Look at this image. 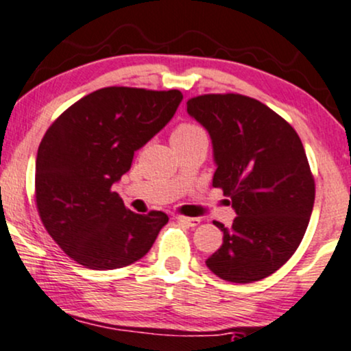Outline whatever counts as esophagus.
<instances>
[{
  "mask_svg": "<svg viewBox=\"0 0 351 351\" xmlns=\"http://www.w3.org/2000/svg\"><path fill=\"white\" fill-rule=\"evenodd\" d=\"M176 221L178 222H181V223H186L188 227H196V226H199V219H196V217H184V216H178L176 217Z\"/></svg>",
  "mask_w": 351,
  "mask_h": 351,
  "instance_id": "esophagus-1",
  "label": "esophagus"
}]
</instances>
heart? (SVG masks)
<instances>
[{
    "label": "heart",
    "instance_id": "heart-1",
    "mask_svg": "<svg viewBox=\"0 0 351 351\" xmlns=\"http://www.w3.org/2000/svg\"><path fill=\"white\" fill-rule=\"evenodd\" d=\"M204 134L199 125H194V124H181L178 128L175 129V132L171 135V141H188V138L196 137V135Z\"/></svg>",
    "mask_w": 351,
    "mask_h": 351
}]
</instances>
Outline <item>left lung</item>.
Instances as JSON below:
<instances>
[{
	"instance_id": "8db88e82",
	"label": "left lung",
	"mask_w": 351,
	"mask_h": 351,
	"mask_svg": "<svg viewBox=\"0 0 351 351\" xmlns=\"http://www.w3.org/2000/svg\"><path fill=\"white\" fill-rule=\"evenodd\" d=\"M188 114L213 141V186L230 197L237 217L206 260L230 282L273 274L298 250L314 208L315 183L296 130L273 109L243 95H201Z\"/></svg>"
}]
</instances>
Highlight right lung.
<instances>
[{
    "label": "right lung",
    "mask_w": 351,
    "mask_h": 351,
    "mask_svg": "<svg viewBox=\"0 0 351 351\" xmlns=\"http://www.w3.org/2000/svg\"><path fill=\"white\" fill-rule=\"evenodd\" d=\"M181 99L178 90L101 88L45 132L36 160L37 210L50 237L84 268L116 269L141 260L168 222L162 210H129L112 186Z\"/></svg>",
    "instance_id": "right-lung-1"
}]
</instances>
